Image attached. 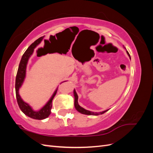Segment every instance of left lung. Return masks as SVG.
<instances>
[{
    "label": "left lung",
    "instance_id": "8db88e82",
    "mask_svg": "<svg viewBox=\"0 0 153 153\" xmlns=\"http://www.w3.org/2000/svg\"><path fill=\"white\" fill-rule=\"evenodd\" d=\"M124 48H125V47H124ZM127 52V54L128 55V56L129 57V59H131V57H130V55H129V53L128 51H126ZM73 94H74V97H75V102H74V105H75V107L76 108V110L78 111V112H79L81 114H85V115H100V114H104L105 112H107V111L108 110H104V111H102V112H91V111H89V110H85V108H82V106H80L79 105V104H78V96L76 94V92L75 91V89H74L73 91Z\"/></svg>",
    "mask_w": 153,
    "mask_h": 153
}]
</instances>
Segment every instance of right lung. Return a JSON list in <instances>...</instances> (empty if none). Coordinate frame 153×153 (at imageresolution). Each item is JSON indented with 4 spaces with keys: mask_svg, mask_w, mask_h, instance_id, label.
<instances>
[{
    "mask_svg": "<svg viewBox=\"0 0 153 153\" xmlns=\"http://www.w3.org/2000/svg\"><path fill=\"white\" fill-rule=\"evenodd\" d=\"M43 38H44V36H42L41 37V38H38L37 40H36L33 43H32L29 46V47L27 49L24 55H23L19 64V66H18L16 77V82H15V91H16L17 103L18 104V106H19L20 110H22V112L25 115H26L27 116L34 119H38V120H42V119L47 118L51 114V108H52V102L54 96L57 93L58 87L55 89L53 94H52L50 99L48 100V102L45 104V105H44L43 107L41 108L38 111L34 110L28 103L25 102V101L22 99L20 95L19 94V89L22 87L23 83H24L26 76V69H27V64H28L29 60L31 57L32 53H33L34 48L41 43V41H43ZM48 53H51V52H45L43 55H46Z\"/></svg>",
    "mask_w": 153,
    "mask_h": 153,
    "instance_id": "1",
    "label": "right lung"
}]
</instances>
